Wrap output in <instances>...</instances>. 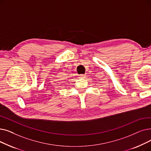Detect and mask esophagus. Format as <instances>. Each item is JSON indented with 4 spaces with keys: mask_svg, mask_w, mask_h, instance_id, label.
I'll return each instance as SVG.
<instances>
[{
    "mask_svg": "<svg viewBox=\"0 0 151 151\" xmlns=\"http://www.w3.org/2000/svg\"><path fill=\"white\" fill-rule=\"evenodd\" d=\"M86 75H85V74H84V75H80L79 76H78V78H85V77H86Z\"/></svg>",
    "mask_w": 151,
    "mask_h": 151,
    "instance_id": "34e87169",
    "label": "esophagus"
}]
</instances>
